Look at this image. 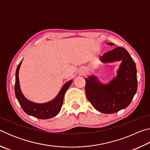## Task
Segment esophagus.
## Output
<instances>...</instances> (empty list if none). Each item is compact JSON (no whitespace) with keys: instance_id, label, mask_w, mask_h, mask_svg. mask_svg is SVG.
<instances>
[{"instance_id":"1","label":"esophagus","mask_w":150,"mask_h":150,"mask_svg":"<svg viewBox=\"0 0 150 150\" xmlns=\"http://www.w3.org/2000/svg\"><path fill=\"white\" fill-rule=\"evenodd\" d=\"M79 72H80V74H81V75L84 74L85 72V69H83V68H82V69H80Z\"/></svg>"}]
</instances>
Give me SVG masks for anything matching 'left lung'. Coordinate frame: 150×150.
<instances>
[{"label":"left lung","instance_id":"1","mask_svg":"<svg viewBox=\"0 0 150 150\" xmlns=\"http://www.w3.org/2000/svg\"><path fill=\"white\" fill-rule=\"evenodd\" d=\"M99 59L104 63L122 62L117 75L107 84H103L94 75L86 78V95L96 110L105 114L115 113L130 105L136 93L138 81L135 62L127 50L120 47L105 53Z\"/></svg>","mask_w":150,"mask_h":150}]
</instances>
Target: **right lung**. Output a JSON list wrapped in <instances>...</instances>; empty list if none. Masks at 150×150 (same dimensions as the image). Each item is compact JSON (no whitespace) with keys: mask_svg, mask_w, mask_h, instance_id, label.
Returning a JSON list of instances; mask_svg holds the SVG:
<instances>
[{"mask_svg":"<svg viewBox=\"0 0 150 150\" xmlns=\"http://www.w3.org/2000/svg\"><path fill=\"white\" fill-rule=\"evenodd\" d=\"M22 62V60L20 62L16 68L14 87L15 95H16L17 100H18L22 108L27 115L32 116L37 118L49 119L54 117L59 112L63 103L65 93L68 88L70 87V85H71L73 81L70 80L64 84L56 97L50 102L45 103L32 102L25 97L22 93L21 88H20L18 73Z\"/></svg>","mask_w":150,"mask_h":150,"instance_id":"right-lung-1","label":"right lung"}]
</instances>
